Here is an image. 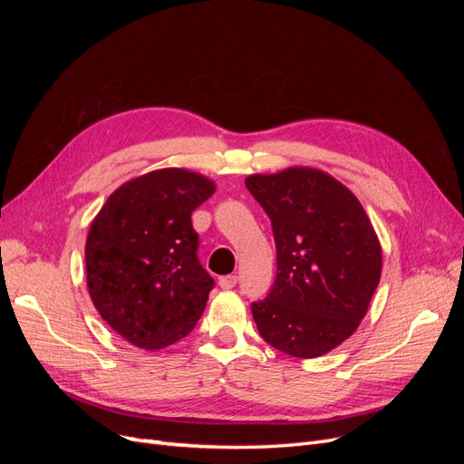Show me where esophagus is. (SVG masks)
I'll use <instances>...</instances> for the list:
<instances>
[{
    "mask_svg": "<svg viewBox=\"0 0 464 464\" xmlns=\"http://www.w3.org/2000/svg\"><path fill=\"white\" fill-rule=\"evenodd\" d=\"M237 285V276L236 275H227V276H220L218 278V286L228 290V288H234Z\"/></svg>",
    "mask_w": 464,
    "mask_h": 464,
    "instance_id": "obj_1",
    "label": "esophagus"
}]
</instances>
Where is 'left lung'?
Wrapping results in <instances>:
<instances>
[{"instance_id":"obj_1","label":"left lung","mask_w":464,"mask_h":464,"mask_svg":"<svg viewBox=\"0 0 464 464\" xmlns=\"http://www.w3.org/2000/svg\"><path fill=\"white\" fill-rule=\"evenodd\" d=\"M271 218L276 278L251 304L265 343L317 358L344 343L368 312L382 278V246L366 210L341 181L314 168L246 179Z\"/></svg>"}]
</instances>
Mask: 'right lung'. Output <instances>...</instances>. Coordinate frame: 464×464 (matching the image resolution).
<instances>
[{
    "instance_id": "1",
    "label": "right lung",
    "mask_w": 464,
    "mask_h": 464,
    "mask_svg": "<svg viewBox=\"0 0 464 464\" xmlns=\"http://www.w3.org/2000/svg\"><path fill=\"white\" fill-rule=\"evenodd\" d=\"M215 193L208 178L164 168L125 181L91 224L87 286L125 341L159 350L188 336L215 280L198 257L191 213Z\"/></svg>"
}]
</instances>
